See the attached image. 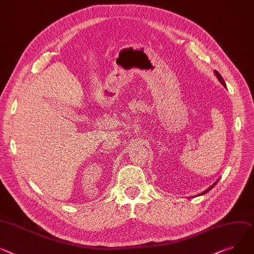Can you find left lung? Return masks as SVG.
Wrapping results in <instances>:
<instances>
[{"label":"left lung","mask_w":254,"mask_h":254,"mask_svg":"<svg viewBox=\"0 0 254 254\" xmlns=\"http://www.w3.org/2000/svg\"><path fill=\"white\" fill-rule=\"evenodd\" d=\"M214 74H215V75H216V77H217V79H218V80H219V82H221V83H222V84H223V86H224V87H226V82H225V80H224V78H223V77H222V75H221V74H219V73H218V72H217V71H216V70H214ZM226 88H227V87H226ZM217 182H218V180H217V181H216V182H215V183H214V184H213V185H211V186H210V187H209V188H207V189H206V190H205V191H203V192H201V193H200V194H198V195H197V196H200V195H203V194H205V193H207V192H208V191H210V190H211V189H212V188H213V187H214V186H215V185H216V184H217Z\"/></svg>","instance_id":"left-lung-1"}]
</instances>
